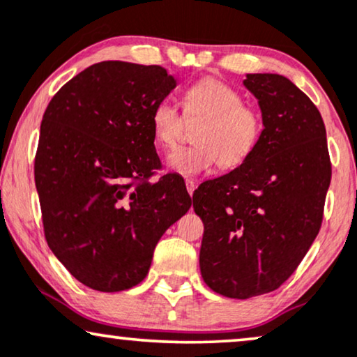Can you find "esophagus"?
Masks as SVG:
<instances>
[{
	"label": "esophagus",
	"instance_id": "34e87169",
	"mask_svg": "<svg viewBox=\"0 0 357 357\" xmlns=\"http://www.w3.org/2000/svg\"><path fill=\"white\" fill-rule=\"evenodd\" d=\"M186 188H188V192H189V196L192 197V194H194V189H196V183H194L192 179H186Z\"/></svg>",
	"mask_w": 357,
	"mask_h": 357
}]
</instances>
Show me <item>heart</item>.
Masks as SVG:
<instances>
[{"label": "heart", "mask_w": 357, "mask_h": 357, "mask_svg": "<svg viewBox=\"0 0 357 357\" xmlns=\"http://www.w3.org/2000/svg\"><path fill=\"white\" fill-rule=\"evenodd\" d=\"M184 116L204 117L196 132V146L178 149L168 156V166L184 176H197L220 163L236 168L258 149L264 135V117L258 109L243 104L234 86L217 78H202L184 91ZM184 116L173 99L155 104L150 122L155 142L163 150L179 144Z\"/></svg>", "instance_id": "obj_1"}]
</instances>
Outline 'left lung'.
Wrapping results in <instances>:
<instances>
[{
	"instance_id": "1",
	"label": "left lung",
	"mask_w": 357,
	"mask_h": 357,
	"mask_svg": "<svg viewBox=\"0 0 357 357\" xmlns=\"http://www.w3.org/2000/svg\"><path fill=\"white\" fill-rule=\"evenodd\" d=\"M264 117L258 149L238 168L206 181L192 196L204 222V282L230 298L279 289L318 235L331 161L315 104L291 79L246 75Z\"/></svg>"
}]
</instances>
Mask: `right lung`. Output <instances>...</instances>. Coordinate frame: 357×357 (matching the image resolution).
<instances>
[{
  "instance_id": "obj_1",
  "label": "right lung",
  "mask_w": 357,
  "mask_h": 357,
  "mask_svg": "<svg viewBox=\"0 0 357 357\" xmlns=\"http://www.w3.org/2000/svg\"><path fill=\"white\" fill-rule=\"evenodd\" d=\"M160 65L109 60L52 98L34 161L47 245L84 286L119 292L149 273L161 235L191 207L181 179L165 174L150 116L174 89Z\"/></svg>"
}]
</instances>
